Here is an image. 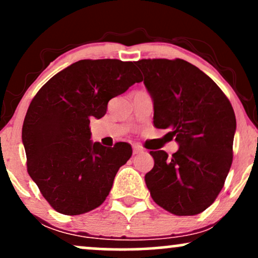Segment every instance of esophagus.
Listing matches in <instances>:
<instances>
[{"label":"esophagus","instance_id":"34e87169","mask_svg":"<svg viewBox=\"0 0 258 258\" xmlns=\"http://www.w3.org/2000/svg\"><path fill=\"white\" fill-rule=\"evenodd\" d=\"M142 153H144V150L142 149L141 147L133 146V155H138V154H142Z\"/></svg>","mask_w":258,"mask_h":258}]
</instances>
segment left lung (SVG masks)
<instances>
[{"label":"left lung","mask_w":258,"mask_h":258,"mask_svg":"<svg viewBox=\"0 0 258 258\" xmlns=\"http://www.w3.org/2000/svg\"><path fill=\"white\" fill-rule=\"evenodd\" d=\"M136 65L153 98L154 126L170 130L179 146L172 156L150 152V195L176 216L200 214L216 200L232 166L233 106L214 80L183 59H142Z\"/></svg>","instance_id":"1"}]
</instances>
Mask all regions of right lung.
Returning a JSON list of instances; mask_svg holds the SVG:
<instances>
[{
	"instance_id": "obj_1",
	"label": "right lung",
	"mask_w": 258,
	"mask_h": 258,
	"mask_svg": "<svg viewBox=\"0 0 258 258\" xmlns=\"http://www.w3.org/2000/svg\"><path fill=\"white\" fill-rule=\"evenodd\" d=\"M132 61L84 59L44 84L31 100L22 138L30 177L63 215H82L102 205L132 148L91 141L90 120L105 115L108 102L141 82Z\"/></svg>"
}]
</instances>
